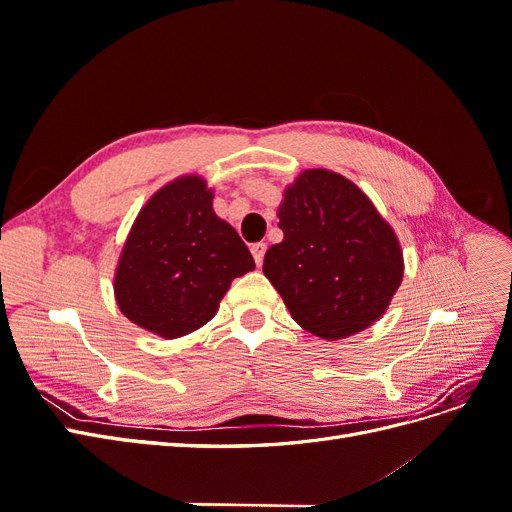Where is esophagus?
<instances>
[{
    "label": "esophagus",
    "mask_w": 512,
    "mask_h": 512,
    "mask_svg": "<svg viewBox=\"0 0 512 512\" xmlns=\"http://www.w3.org/2000/svg\"><path fill=\"white\" fill-rule=\"evenodd\" d=\"M267 254V243H254L252 245V256L256 260V265H262V260H265Z\"/></svg>",
    "instance_id": "esophagus-1"
}]
</instances>
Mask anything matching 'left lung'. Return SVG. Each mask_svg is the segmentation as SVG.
<instances>
[{
	"label": "left lung",
	"instance_id": "8db88e82",
	"mask_svg": "<svg viewBox=\"0 0 512 512\" xmlns=\"http://www.w3.org/2000/svg\"><path fill=\"white\" fill-rule=\"evenodd\" d=\"M284 241L262 271L294 322L322 339H344L376 322L404 277L393 228L346 177L314 168L299 175L277 211Z\"/></svg>",
	"mask_w": 512,
	"mask_h": 512
}]
</instances>
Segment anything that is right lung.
Returning <instances> with one entry per match:
<instances>
[{"label": "right lung", "instance_id": "obj_1", "mask_svg": "<svg viewBox=\"0 0 512 512\" xmlns=\"http://www.w3.org/2000/svg\"><path fill=\"white\" fill-rule=\"evenodd\" d=\"M211 200L203 179L181 177L138 213L115 275L117 305L138 327L166 339L200 329L230 282L256 267Z\"/></svg>", "mask_w": 512, "mask_h": 512}]
</instances>
